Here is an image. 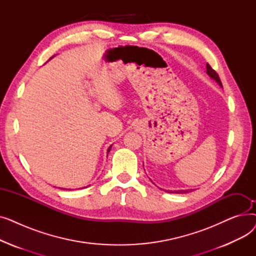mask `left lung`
I'll return each mask as SVG.
<instances>
[{"mask_svg":"<svg viewBox=\"0 0 256 256\" xmlns=\"http://www.w3.org/2000/svg\"><path fill=\"white\" fill-rule=\"evenodd\" d=\"M206 72H208V74L212 78H214V80H216V82H217V83L222 87L221 80H220V78H219L218 74L212 68V66H210L208 63L206 64ZM170 192H171V191H170ZM188 192H189L188 190H180V191H176V193H188Z\"/></svg>","mask_w":256,"mask_h":256,"instance_id":"1","label":"left lung"}]
</instances>
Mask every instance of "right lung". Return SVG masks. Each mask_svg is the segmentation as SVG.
Returning <instances> with one entry per match:
<instances>
[{"label": "right lung", "instance_id": "1", "mask_svg": "<svg viewBox=\"0 0 256 256\" xmlns=\"http://www.w3.org/2000/svg\"><path fill=\"white\" fill-rule=\"evenodd\" d=\"M111 147H112V146H110V147H109V150H108V152H109L111 150Z\"/></svg>", "mask_w": 256, "mask_h": 256}]
</instances>
